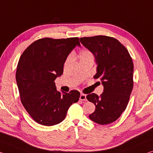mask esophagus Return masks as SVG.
<instances>
[{
    "mask_svg": "<svg viewBox=\"0 0 153 153\" xmlns=\"http://www.w3.org/2000/svg\"><path fill=\"white\" fill-rule=\"evenodd\" d=\"M79 99L82 101H86V95L85 94L82 93L80 94V97H79Z\"/></svg>",
    "mask_w": 153,
    "mask_h": 153,
    "instance_id": "34e87169",
    "label": "esophagus"
}]
</instances>
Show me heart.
<instances>
[{
  "label": "heart",
  "mask_w": 153,
  "mask_h": 153,
  "mask_svg": "<svg viewBox=\"0 0 153 153\" xmlns=\"http://www.w3.org/2000/svg\"><path fill=\"white\" fill-rule=\"evenodd\" d=\"M71 55H69L67 58V61H68V60L71 59ZM91 57H93V55L92 54L91 51L88 50H83L80 51V52L79 53V59H80V60L88 59V58H91Z\"/></svg>",
  "instance_id": "b5f03b06"
}]
</instances>
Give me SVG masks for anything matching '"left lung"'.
Segmentation results:
<instances>
[{"label": "left lung", "mask_w": 153, "mask_h": 153, "mask_svg": "<svg viewBox=\"0 0 153 153\" xmlns=\"http://www.w3.org/2000/svg\"><path fill=\"white\" fill-rule=\"evenodd\" d=\"M95 57V79H101L103 92L89 94L87 99L95 105L90 119L99 125L114 122L125 110L133 87V63L129 52L116 39L104 35L79 39Z\"/></svg>", "instance_id": "obj_1"}]
</instances>
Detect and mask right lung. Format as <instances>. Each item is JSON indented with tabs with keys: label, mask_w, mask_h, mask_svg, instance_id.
Returning a JSON list of instances; mask_svg holds the SVG:
<instances>
[{
	"label": "right lung",
	"mask_w": 153,
	"mask_h": 153,
	"mask_svg": "<svg viewBox=\"0 0 153 153\" xmlns=\"http://www.w3.org/2000/svg\"><path fill=\"white\" fill-rule=\"evenodd\" d=\"M77 45H80L78 37H45L31 43L21 55L16 75L21 102L39 124L61 123L70 106L79 100V91L60 93L54 82L62 74L67 56Z\"/></svg>",
	"instance_id": "add662e5"
}]
</instances>
